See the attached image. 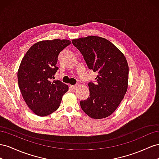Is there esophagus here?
Instances as JSON below:
<instances>
[{"label":"esophagus","mask_w":159,"mask_h":159,"mask_svg":"<svg viewBox=\"0 0 159 159\" xmlns=\"http://www.w3.org/2000/svg\"><path fill=\"white\" fill-rule=\"evenodd\" d=\"M70 87L72 89V90H75L76 89V85H70Z\"/></svg>","instance_id":"34e87169"}]
</instances>
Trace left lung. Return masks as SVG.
I'll use <instances>...</instances> for the list:
<instances>
[{"instance_id": "obj_1", "label": "left lung", "mask_w": 159, "mask_h": 159, "mask_svg": "<svg viewBox=\"0 0 159 159\" xmlns=\"http://www.w3.org/2000/svg\"><path fill=\"white\" fill-rule=\"evenodd\" d=\"M89 69L97 72L95 82L89 83L90 95L80 101L82 110L90 117L101 119L111 115L128 89L129 65L126 57L109 40L96 36L72 39Z\"/></svg>"}]
</instances>
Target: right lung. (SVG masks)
<instances>
[{
	"label": "right lung",
	"instance_id": "right-lung-1",
	"mask_svg": "<svg viewBox=\"0 0 159 159\" xmlns=\"http://www.w3.org/2000/svg\"><path fill=\"white\" fill-rule=\"evenodd\" d=\"M70 43L66 39L42 40L34 44L22 59L17 75L19 87L26 105L39 116L57 111L69 90L61 80L51 79L58 69V54Z\"/></svg>",
	"mask_w": 159,
	"mask_h": 159
}]
</instances>
